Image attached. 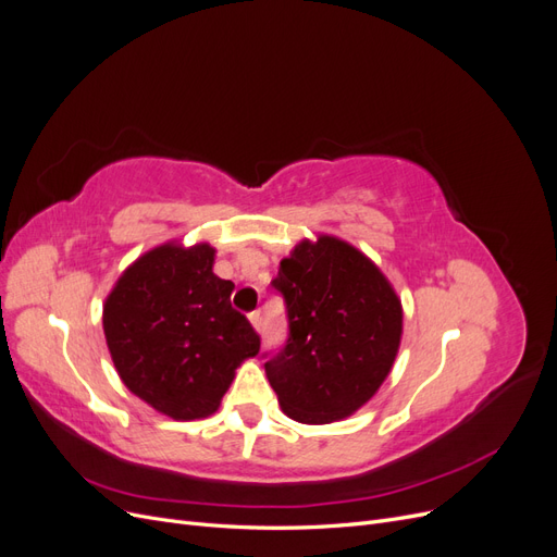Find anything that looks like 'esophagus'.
Segmentation results:
<instances>
[{
  "label": "esophagus",
  "mask_w": 557,
  "mask_h": 557,
  "mask_svg": "<svg viewBox=\"0 0 557 557\" xmlns=\"http://www.w3.org/2000/svg\"><path fill=\"white\" fill-rule=\"evenodd\" d=\"M248 320H250L252 327H256L258 332H262V313H260V311H252V313L248 315Z\"/></svg>",
  "instance_id": "34e87169"
}]
</instances>
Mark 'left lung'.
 <instances>
[{"instance_id":"1","label":"left lung","mask_w":557,"mask_h":557,"mask_svg":"<svg viewBox=\"0 0 557 557\" xmlns=\"http://www.w3.org/2000/svg\"><path fill=\"white\" fill-rule=\"evenodd\" d=\"M290 334L264 372L283 413L307 425L344 420L376 395L401 342V301L348 242L318 234L281 260L272 281Z\"/></svg>"}]
</instances>
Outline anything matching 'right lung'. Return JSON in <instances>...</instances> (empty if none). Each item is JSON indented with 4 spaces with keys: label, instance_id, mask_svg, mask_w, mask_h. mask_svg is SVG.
I'll use <instances>...</instances> for the list:
<instances>
[{
    "label": "right lung",
    "instance_id": "obj_1",
    "mask_svg": "<svg viewBox=\"0 0 557 557\" xmlns=\"http://www.w3.org/2000/svg\"><path fill=\"white\" fill-rule=\"evenodd\" d=\"M207 242H166L134 260L107 295L102 325L117 376L174 420L211 416L260 336L234 311Z\"/></svg>",
    "mask_w": 557,
    "mask_h": 557
}]
</instances>
